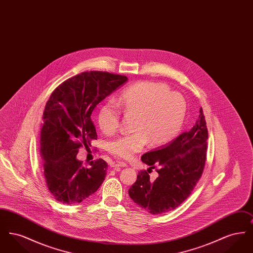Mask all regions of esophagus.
<instances>
[{
    "label": "esophagus",
    "mask_w": 253,
    "mask_h": 253,
    "mask_svg": "<svg viewBox=\"0 0 253 253\" xmlns=\"http://www.w3.org/2000/svg\"><path fill=\"white\" fill-rule=\"evenodd\" d=\"M111 167L112 168L119 169L122 167H126V163L123 161H115L113 163H111Z\"/></svg>",
    "instance_id": "esophagus-1"
}]
</instances>
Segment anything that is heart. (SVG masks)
I'll list each match as a JSON object with an SVG mask.
<instances>
[{
  "label": "heart",
  "mask_w": 253,
  "mask_h": 253,
  "mask_svg": "<svg viewBox=\"0 0 253 253\" xmlns=\"http://www.w3.org/2000/svg\"><path fill=\"white\" fill-rule=\"evenodd\" d=\"M119 103L124 113L135 116L132 130L135 132L109 141L108 151L115 157L130 158L145 145L168 143L179 132L185 117L183 97L170 92L167 85L151 82L138 83L121 93ZM121 111L114 102L101 106L97 122L105 133L116 132L120 126Z\"/></svg>",
  "instance_id": "b5f03b06"
}]
</instances>
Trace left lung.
Returning a JSON list of instances; mask_svg holds the SVG:
<instances>
[{
	"mask_svg": "<svg viewBox=\"0 0 253 253\" xmlns=\"http://www.w3.org/2000/svg\"><path fill=\"white\" fill-rule=\"evenodd\" d=\"M208 129L202 107L199 117L189 132L141 157L150 168L158 167L154 181L146 170L138 173L129 189L132 201L152 214L176 209L193 192L200 179L206 161ZM148 169V171H149Z\"/></svg>",
	"mask_w": 253,
	"mask_h": 253,
	"instance_id": "8db88e82",
	"label": "left lung"
}]
</instances>
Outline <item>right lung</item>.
Returning <instances> with one entry per match:
<instances>
[{
	"instance_id": "right-lung-1",
	"label": "right lung",
	"mask_w": 253,
	"mask_h": 253,
	"mask_svg": "<svg viewBox=\"0 0 253 253\" xmlns=\"http://www.w3.org/2000/svg\"><path fill=\"white\" fill-rule=\"evenodd\" d=\"M128 81L108 72H84L59 85L46 102L41 131L45 182L56 200L78 204L96 193L105 179L107 163L99 158L83 165L79 149L91 146L96 132L91 115L96 105Z\"/></svg>"
}]
</instances>
